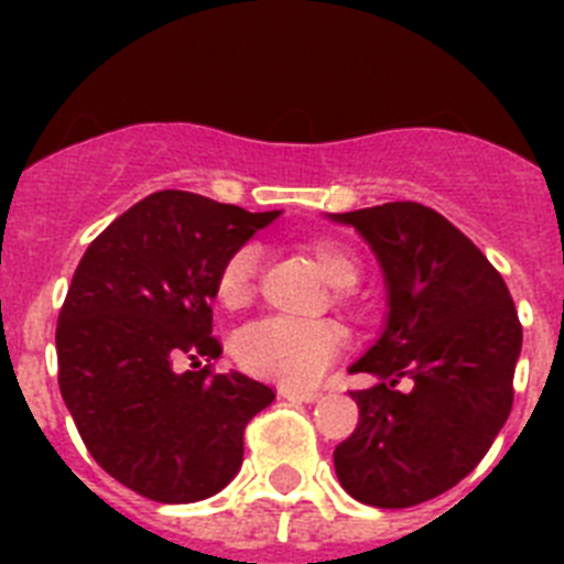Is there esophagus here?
Returning <instances> with one entry per match:
<instances>
[{
  "label": "esophagus",
  "mask_w": 564,
  "mask_h": 564,
  "mask_svg": "<svg viewBox=\"0 0 564 564\" xmlns=\"http://www.w3.org/2000/svg\"><path fill=\"white\" fill-rule=\"evenodd\" d=\"M279 395L288 398V401L313 403V401H318V398H322V392H318V390H291V387H282V390H279Z\"/></svg>",
  "instance_id": "1"
}]
</instances>
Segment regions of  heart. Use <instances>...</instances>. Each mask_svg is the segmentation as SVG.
<instances>
[{"mask_svg":"<svg viewBox=\"0 0 564 564\" xmlns=\"http://www.w3.org/2000/svg\"><path fill=\"white\" fill-rule=\"evenodd\" d=\"M322 276L333 288H352L361 279V262L336 239H311L305 246ZM259 251L239 246L223 259L214 293L223 307H242L257 291ZM344 296V293H341ZM344 336L330 322H291V318H259L242 327L234 338V358L246 372L282 387H311L341 352Z\"/></svg>","mask_w":564,"mask_h":564,"instance_id":"1","label":"heart"}]
</instances>
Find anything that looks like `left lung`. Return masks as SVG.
I'll return each instance as SVG.
<instances>
[{
  "mask_svg": "<svg viewBox=\"0 0 564 564\" xmlns=\"http://www.w3.org/2000/svg\"><path fill=\"white\" fill-rule=\"evenodd\" d=\"M381 259L387 330L350 372L358 426L333 452L358 502L410 508L449 491L482 460L514 403L522 325L500 271L443 214L383 203L336 214ZM404 387L401 388L400 383Z\"/></svg>",
  "mask_w": 564,
  "mask_h": 564,
  "instance_id": "1",
  "label": "left lung"
}]
</instances>
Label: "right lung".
<instances>
[{
  "label": "right lung",
  "mask_w": 564,
  "mask_h": 564,
  "mask_svg": "<svg viewBox=\"0 0 564 564\" xmlns=\"http://www.w3.org/2000/svg\"><path fill=\"white\" fill-rule=\"evenodd\" d=\"M279 212L154 192L98 234L58 313V390L93 460L154 502L217 495L242 466L246 426L276 392L214 372V279ZM188 357L192 371L174 373ZM200 360L207 361L197 371Z\"/></svg>",
  "instance_id": "add662e5"
}]
</instances>
